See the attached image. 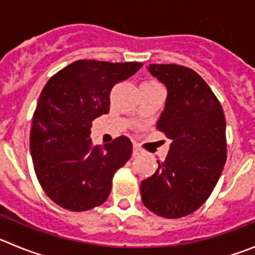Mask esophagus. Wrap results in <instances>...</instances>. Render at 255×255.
Here are the masks:
<instances>
[{
	"label": "esophagus",
	"instance_id": "obj_1",
	"mask_svg": "<svg viewBox=\"0 0 255 255\" xmlns=\"http://www.w3.org/2000/svg\"><path fill=\"white\" fill-rule=\"evenodd\" d=\"M140 153H141L140 148H139L138 145H134V148H132V155L136 157V155H140Z\"/></svg>",
	"mask_w": 255,
	"mask_h": 255
}]
</instances>
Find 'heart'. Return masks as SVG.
<instances>
[{"label": "heart", "mask_w": 255, "mask_h": 255, "mask_svg": "<svg viewBox=\"0 0 255 255\" xmlns=\"http://www.w3.org/2000/svg\"><path fill=\"white\" fill-rule=\"evenodd\" d=\"M162 87L158 82H155V80H145V82L141 83L140 88H158Z\"/></svg>", "instance_id": "heart-1"}]
</instances>
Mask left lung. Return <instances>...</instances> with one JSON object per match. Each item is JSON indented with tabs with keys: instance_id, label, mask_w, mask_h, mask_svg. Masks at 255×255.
I'll return each mask as SVG.
<instances>
[{
	"instance_id": "obj_1",
	"label": "left lung",
	"mask_w": 255,
	"mask_h": 255,
	"mask_svg": "<svg viewBox=\"0 0 255 255\" xmlns=\"http://www.w3.org/2000/svg\"><path fill=\"white\" fill-rule=\"evenodd\" d=\"M149 71L167 88L157 129L172 143L157 171L141 181V200L157 216L185 217L206 203L226 163L224 110L194 70L152 64Z\"/></svg>"
}]
</instances>
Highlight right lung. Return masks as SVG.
<instances>
[{"mask_svg":"<svg viewBox=\"0 0 255 255\" xmlns=\"http://www.w3.org/2000/svg\"><path fill=\"white\" fill-rule=\"evenodd\" d=\"M141 66L79 60L44 85L33 115L31 159L47 197L62 208L84 212L105 203L115 172L131 157V140L125 135L93 147L91 128L94 119L110 112L114 85Z\"/></svg>","mask_w":255,"mask_h":255,"instance_id":"1","label":"right lung"}]
</instances>
